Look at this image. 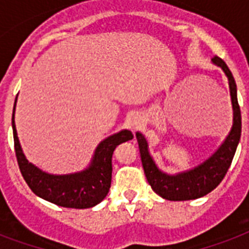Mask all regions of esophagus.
<instances>
[{
	"instance_id": "obj_1",
	"label": "esophagus",
	"mask_w": 249,
	"mask_h": 249,
	"mask_svg": "<svg viewBox=\"0 0 249 249\" xmlns=\"http://www.w3.org/2000/svg\"><path fill=\"white\" fill-rule=\"evenodd\" d=\"M139 126H141V120H139L138 118H134L133 120L130 121V128L133 129V130H135V129H138Z\"/></svg>"
}]
</instances>
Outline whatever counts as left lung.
I'll return each instance as SVG.
<instances>
[{"mask_svg":"<svg viewBox=\"0 0 249 249\" xmlns=\"http://www.w3.org/2000/svg\"><path fill=\"white\" fill-rule=\"evenodd\" d=\"M212 62L223 69L229 80L230 97L233 105V126L223 144L220 145L210 159L191 170L170 175L161 171L156 166L152 156L149 155L148 143L145 141L144 135L139 131H137L135 134L139 144L143 169L149 185L152 187L155 193L169 201H189V199L203 197L213 191L221 183L226 171L231 165L236 147L239 143L240 133H242V116H240V108L236 98L235 80L224 60L215 56L212 58Z\"/></svg>","mask_w":249,"mask_h":249,"instance_id":"1","label":"left lung"}]
</instances>
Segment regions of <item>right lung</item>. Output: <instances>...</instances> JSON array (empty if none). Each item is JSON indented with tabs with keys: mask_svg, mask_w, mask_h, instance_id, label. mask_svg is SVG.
I'll return each mask as SVG.
<instances>
[{
	"mask_svg": "<svg viewBox=\"0 0 249 249\" xmlns=\"http://www.w3.org/2000/svg\"><path fill=\"white\" fill-rule=\"evenodd\" d=\"M14 115L15 106L13 111V131L16 159L24 180L34 192V195L68 209H89L104 201L111 187L112 153L120 143L133 139L131 131L121 130L104 139L97 145L90 165L86 170L65 175H53L34 166L24 156L16 133Z\"/></svg>",
	"mask_w": 249,
	"mask_h": 249,
	"instance_id": "1",
	"label": "right lung"
}]
</instances>
